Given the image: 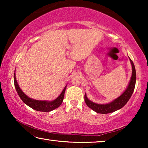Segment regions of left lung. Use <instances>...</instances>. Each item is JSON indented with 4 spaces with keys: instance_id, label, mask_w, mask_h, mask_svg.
Returning <instances> with one entry per match:
<instances>
[{
    "instance_id": "1",
    "label": "left lung",
    "mask_w": 148,
    "mask_h": 148,
    "mask_svg": "<svg viewBox=\"0 0 148 148\" xmlns=\"http://www.w3.org/2000/svg\"><path fill=\"white\" fill-rule=\"evenodd\" d=\"M130 61H131L132 69V76L128 85V87H127V88L124 91L123 93L121 96H119L118 98L115 99L114 101L106 104H99L95 103V102L91 101L87 99L86 94H85V102H86V104L88 106V107H89L92 110H94L95 112H96L97 113L105 114L112 113V112H114L116 111V110L121 109V108L123 107L127 104V102L129 101V100L131 98L132 92H133L134 90L136 77L134 64L131 59H130Z\"/></svg>"
}]
</instances>
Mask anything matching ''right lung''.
Listing matches in <instances>:
<instances>
[{
    "mask_svg": "<svg viewBox=\"0 0 148 148\" xmlns=\"http://www.w3.org/2000/svg\"><path fill=\"white\" fill-rule=\"evenodd\" d=\"M14 86L16 87V89L17 91V94L19 95V96L21 99L22 100L25 104H26L27 106L32 108V109H34L36 111L40 112H50L52 110H55L56 108L59 107L62 104V101H63L64 99V92L66 90V86L63 89V91H62L61 95L57 97L56 99H55L54 101H37V100H34L29 98V97H27V95L22 91V90L20 89L17 82L16 80V74L14 73Z\"/></svg>",
    "mask_w": 148,
    "mask_h": 148,
    "instance_id": "obj_1",
    "label": "right lung"
}]
</instances>
